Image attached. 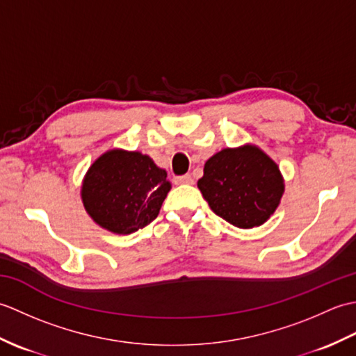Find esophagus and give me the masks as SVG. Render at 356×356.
Here are the masks:
<instances>
[{"label": "esophagus", "instance_id": "1", "mask_svg": "<svg viewBox=\"0 0 356 356\" xmlns=\"http://www.w3.org/2000/svg\"><path fill=\"white\" fill-rule=\"evenodd\" d=\"M174 182H176L177 185H191L194 182V179L191 174H184V176H177L176 179H174Z\"/></svg>", "mask_w": 356, "mask_h": 356}]
</instances>
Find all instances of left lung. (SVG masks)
<instances>
[{
  "label": "left lung",
  "mask_w": 356,
  "mask_h": 356,
  "mask_svg": "<svg viewBox=\"0 0 356 356\" xmlns=\"http://www.w3.org/2000/svg\"><path fill=\"white\" fill-rule=\"evenodd\" d=\"M209 208L237 228H254L274 214L284 185L277 163L252 145L208 159L197 182Z\"/></svg>",
  "instance_id": "obj_1"
}]
</instances>
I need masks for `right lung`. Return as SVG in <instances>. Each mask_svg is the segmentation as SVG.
Segmentation results:
<instances>
[{
    "instance_id": "1",
    "label": "right lung",
    "mask_w": 356,
    "mask_h": 356,
    "mask_svg": "<svg viewBox=\"0 0 356 356\" xmlns=\"http://www.w3.org/2000/svg\"><path fill=\"white\" fill-rule=\"evenodd\" d=\"M170 188L166 171L148 156L111 149L90 166L82 184V202L102 228L131 234L154 220Z\"/></svg>"
}]
</instances>
